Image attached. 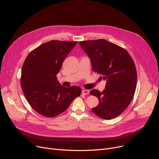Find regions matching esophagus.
Listing matches in <instances>:
<instances>
[{
  "instance_id": "obj_1",
  "label": "esophagus",
  "mask_w": 159,
  "mask_h": 159,
  "mask_svg": "<svg viewBox=\"0 0 159 159\" xmlns=\"http://www.w3.org/2000/svg\"><path fill=\"white\" fill-rule=\"evenodd\" d=\"M83 94H89V90H87V89H84L82 91V93Z\"/></svg>"
}]
</instances>
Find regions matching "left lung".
<instances>
[{"label": "left lung", "instance_id": "8db88e82", "mask_svg": "<svg viewBox=\"0 0 159 159\" xmlns=\"http://www.w3.org/2000/svg\"><path fill=\"white\" fill-rule=\"evenodd\" d=\"M90 58L94 72L106 80L105 88L100 92L90 91L99 100L93 112L103 120L117 117L132 102L137 84V71L134 62L125 48L99 39L79 42Z\"/></svg>", "mask_w": 159, "mask_h": 159}]
</instances>
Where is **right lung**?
<instances>
[{"label": "right lung", "mask_w": 159, "mask_h": 159, "mask_svg": "<svg viewBox=\"0 0 159 159\" xmlns=\"http://www.w3.org/2000/svg\"><path fill=\"white\" fill-rule=\"evenodd\" d=\"M77 41L52 40L32 50L21 73V87L35 111L53 118L66 111L82 90L75 86L65 88L57 79L61 65Z\"/></svg>", "instance_id": "right-lung-1"}]
</instances>
